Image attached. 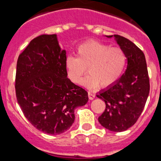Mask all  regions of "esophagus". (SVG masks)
Wrapping results in <instances>:
<instances>
[{
	"instance_id": "obj_1",
	"label": "esophagus",
	"mask_w": 161,
	"mask_h": 161,
	"mask_svg": "<svg viewBox=\"0 0 161 161\" xmlns=\"http://www.w3.org/2000/svg\"><path fill=\"white\" fill-rule=\"evenodd\" d=\"M95 95L94 94H92V92H88V97H89V98L90 100H92L94 99Z\"/></svg>"
}]
</instances>
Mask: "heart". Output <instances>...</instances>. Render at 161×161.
I'll use <instances>...</instances> for the list:
<instances>
[{"label":"heart","instance_id":"obj_1","mask_svg":"<svg viewBox=\"0 0 161 161\" xmlns=\"http://www.w3.org/2000/svg\"><path fill=\"white\" fill-rule=\"evenodd\" d=\"M127 63L125 51L96 40H89L77 48V57L67 56V75L73 83L79 84L87 72L83 85L89 89L110 87L122 75Z\"/></svg>","mask_w":161,"mask_h":161}]
</instances>
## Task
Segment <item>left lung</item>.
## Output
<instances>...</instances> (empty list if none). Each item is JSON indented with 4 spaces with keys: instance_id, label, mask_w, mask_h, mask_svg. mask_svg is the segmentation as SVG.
I'll return each mask as SVG.
<instances>
[{
    "instance_id": "left-lung-1",
    "label": "left lung",
    "mask_w": 161,
    "mask_h": 161,
    "mask_svg": "<svg viewBox=\"0 0 161 161\" xmlns=\"http://www.w3.org/2000/svg\"><path fill=\"white\" fill-rule=\"evenodd\" d=\"M114 36L126 54L127 69L115 84L96 96L106 105L99 123L108 130L121 132L133 126L140 117L149 95L150 81L144 53L128 39Z\"/></svg>"
}]
</instances>
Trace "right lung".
Segmentation results:
<instances>
[{"mask_svg": "<svg viewBox=\"0 0 161 161\" xmlns=\"http://www.w3.org/2000/svg\"><path fill=\"white\" fill-rule=\"evenodd\" d=\"M66 59L56 35L43 34L32 40L17 59V102L31 125L49 135L69 129L75 108L89 100L87 92L67 78Z\"/></svg>", "mask_w": 161, "mask_h": 161, "instance_id": "add662e5", "label": "right lung"}]
</instances>
